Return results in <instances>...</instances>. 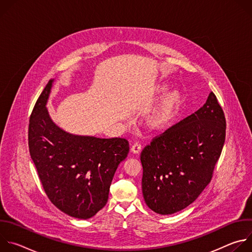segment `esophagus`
Wrapping results in <instances>:
<instances>
[{
  "label": "esophagus",
  "mask_w": 252,
  "mask_h": 252,
  "mask_svg": "<svg viewBox=\"0 0 252 252\" xmlns=\"http://www.w3.org/2000/svg\"><path fill=\"white\" fill-rule=\"evenodd\" d=\"M130 151H131L133 154H139V153H140V151H141V146H140V143H138V142L133 143V146L131 147Z\"/></svg>",
  "instance_id": "34e87169"
}]
</instances>
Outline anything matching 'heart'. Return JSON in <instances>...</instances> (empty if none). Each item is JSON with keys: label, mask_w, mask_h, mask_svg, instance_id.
I'll return each mask as SVG.
<instances>
[{"label": "heart", "mask_w": 252, "mask_h": 252, "mask_svg": "<svg viewBox=\"0 0 252 252\" xmlns=\"http://www.w3.org/2000/svg\"><path fill=\"white\" fill-rule=\"evenodd\" d=\"M167 90L165 85H159L155 90L156 95H160ZM184 96L179 90L168 92L160 100L158 105L149 116V125L154 128H158L168 125L177 115L183 104Z\"/></svg>", "instance_id": "1"}]
</instances>
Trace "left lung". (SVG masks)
Instances as JSON below:
<instances>
[{
	"label": "left lung",
	"mask_w": 252,
	"mask_h": 252,
	"mask_svg": "<svg viewBox=\"0 0 252 252\" xmlns=\"http://www.w3.org/2000/svg\"><path fill=\"white\" fill-rule=\"evenodd\" d=\"M226 122L217 96L142 150V194L147 205L166 215L191 204L210 183L225 140Z\"/></svg>",
	"instance_id": "1"
}]
</instances>
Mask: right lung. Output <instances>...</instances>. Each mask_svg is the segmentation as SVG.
<instances>
[{"label": "right lung", "instance_id": "add662e5", "mask_svg": "<svg viewBox=\"0 0 252 252\" xmlns=\"http://www.w3.org/2000/svg\"><path fill=\"white\" fill-rule=\"evenodd\" d=\"M53 82L30 117V155L52 203L69 217L88 220L106 204L115 172L127 157L128 141L76 135L59 127L46 106Z\"/></svg>", "mask_w": 252, "mask_h": 252}]
</instances>
